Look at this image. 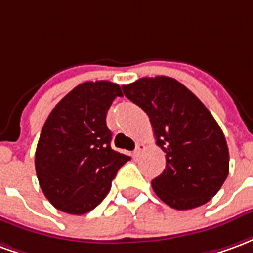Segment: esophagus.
Segmentation results:
<instances>
[{"label":"esophagus","instance_id":"1","mask_svg":"<svg viewBox=\"0 0 253 253\" xmlns=\"http://www.w3.org/2000/svg\"><path fill=\"white\" fill-rule=\"evenodd\" d=\"M143 149H145V145H143V143H137V148H135V150L132 152V157H134V159H137L138 156H139V153L142 152Z\"/></svg>","mask_w":253,"mask_h":253}]
</instances>
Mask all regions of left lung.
<instances>
[{"mask_svg": "<svg viewBox=\"0 0 253 253\" xmlns=\"http://www.w3.org/2000/svg\"><path fill=\"white\" fill-rule=\"evenodd\" d=\"M123 93L149 115L154 138L165 152V169L152 180L156 195L176 210L205 205L229 173V150L210 111L175 78L143 77Z\"/></svg>", "mask_w": 253, "mask_h": 253, "instance_id": "left-lung-1", "label": "left lung"}]
</instances>
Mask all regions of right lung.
<instances>
[{
  "label": "right lung",
  "instance_id": "right-lung-1",
  "mask_svg": "<svg viewBox=\"0 0 253 253\" xmlns=\"http://www.w3.org/2000/svg\"><path fill=\"white\" fill-rule=\"evenodd\" d=\"M121 86L88 81L70 90L47 118L36 146L35 169L54 207L81 215L104 199L128 156L111 149L105 116Z\"/></svg>",
  "mask_w": 253,
  "mask_h": 253
}]
</instances>
